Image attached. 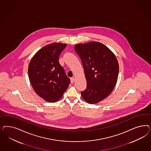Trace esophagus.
Returning a JSON list of instances; mask_svg holds the SVG:
<instances>
[{"instance_id":"34e87169","label":"esophagus","mask_w":151,"mask_h":151,"mask_svg":"<svg viewBox=\"0 0 151 151\" xmlns=\"http://www.w3.org/2000/svg\"><path fill=\"white\" fill-rule=\"evenodd\" d=\"M70 80H71V83H73L74 81H75V78H73V77L71 78H70Z\"/></svg>"}]
</instances>
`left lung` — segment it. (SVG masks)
<instances>
[{"label":"left lung","instance_id":"obj_1","mask_svg":"<svg viewBox=\"0 0 151 151\" xmlns=\"http://www.w3.org/2000/svg\"><path fill=\"white\" fill-rule=\"evenodd\" d=\"M74 48L81 60L87 81L81 96L88 104H97L114 88L119 75L118 61L112 51L99 42L78 44Z\"/></svg>","mask_w":151,"mask_h":151}]
</instances>
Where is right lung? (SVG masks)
I'll return each mask as SVG.
<instances>
[{
    "instance_id": "1",
    "label": "right lung",
    "mask_w": 151,
    "mask_h": 151,
    "mask_svg": "<svg viewBox=\"0 0 151 151\" xmlns=\"http://www.w3.org/2000/svg\"><path fill=\"white\" fill-rule=\"evenodd\" d=\"M66 44L54 42L42 47L34 55L28 66V75L34 90L49 102L61 98L70 80L59 64V56Z\"/></svg>"
}]
</instances>
